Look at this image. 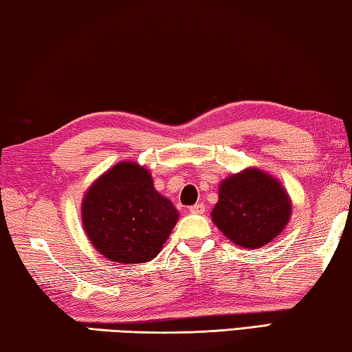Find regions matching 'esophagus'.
I'll return each mask as SVG.
<instances>
[{
    "instance_id": "1",
    "label": "esophagus",
    "mask_w": 352,
    "mask_h": 352,
    "mask_svg": "<svg viewBox=\"0 0 352 352\" xmlns=\"http://www.w3.org/2000/svg\"><path fill=\"white\" fill-rule=\"evenodd\" d=\"M189 211H191L192 214H202L205 211V205L204 204H196V205L189 206Z\"/></svg>"
}]
</instances>
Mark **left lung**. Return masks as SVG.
Wrapping results in <instances>:
<instances>
[{
  "label": "left lung",
  "instance_id": "1",
  "mask_svg": "<svg viewBox=\"0 0 352 352\" xmlns=\"http://www.w3.org/2000/svg\"><path fill=\"white\" fill-rule=\"evenodd\" d=\"M292 204L280 183L260 169H248L221 183L213 222L238 246H266L287 226Z\"/></svg>",
  "mask_w": 352,
  "mask_h": 352
}]
</instances>
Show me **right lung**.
Here are the masks:
<instances>
[{"instance_id": "obj_1", "label": "right lung", "mask_w": 352, "mask_h": 352, "mask_svg": "<svg viewBox=\"0 0 352 352\" xmlns=\"http://www.w3.org/2000/svg\"><path fill=\"white\" fill-rule=\"evenodd\" d=\"M178 219L170 200L155 191L152 175L119 163L82 200V226L94 246L117 263H146L160 254Z\"/></svg>"}]
</instances>
